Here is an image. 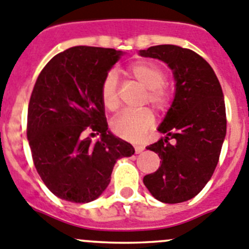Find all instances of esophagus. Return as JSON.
I'll return each mask as SVG.
<instances>
[{"label": "esophagus", "mask_w": 249, "mask_h": 249, "mask_svg": "<svg viewBox=\"0 0 249 249\" xmlns=\"http://www.w3.org/2000/svg\"><path fill=\"white\" fill-rule=\"evenodd\" d=\"M143 150H145V147H143V146H140V145H136V146H135V152H136V153L142 152Z\"/></svg>", "instance_id": "34e87169"}]
</instances>
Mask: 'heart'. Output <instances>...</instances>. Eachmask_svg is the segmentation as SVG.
<instances>
[{"instance_id":"obj_1","label":"heart","mask_w":249,"mask_h":249,"mask_svg":"<svg viewBox=\"0 0 249 249\" xmlns=\"http://www.w3.org/2000/svg\"><path fill=\"white\" fill-rule=\"evenodd\" d=\"M129 73L140 85L147 88L146 102L159 109H164L171 102V92L164 86L166 72L153 62H139L129 69ZM101 99L109 111L117 110L120 104L118 77L115 72H109L101 87ZM155 123V115L150 109L139 111H123L111 122V130L117 136L129 141H139Z\"/></svg>"}]
</instances>
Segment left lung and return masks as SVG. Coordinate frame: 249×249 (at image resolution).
Returning a JSON list of instances; mask_svg holds the SVG:
<instances>
[{
	"instance_id": "8db88e82",
	"label": "left lung",
	"mask_w": 249,
	"mask_h": 249,
	"mask_svg": "<svg viewBox=\"0 0 249 249\" xmlns=\"http://www.w3.org/2000/svg\"><path fill=\"white\" fill-rule=\"evenodd\" d=\"M140 55L166 62L176 80L173 103L159 126L167 136L147 146L161 167L143 184L162 203H183L201 192L219 162L226 136L224 93L210 65L193 50L167 44Z\"/></svg>"
}]
</instances>
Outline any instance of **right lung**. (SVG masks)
<instances>
[{
    "instance_id": "1",
    "label": "right lung",
    "mask_w": 249,
    "mask_h": 249,
    "mask_svg": "<svg viewBox=\"0 0 249 249\" xmlns=\"http://www.w3.org/2000/svg\"><path fill=\"white\" fill-rule=\"evenodd\" d=\"M123 51L73 46L39 73L28 107L27 138L34 166L57 198L89 203L106 190L115 162L135 150L108 131L101 87ZM87 129L101 138L83 139Z\"/></svg>"
}]
</instances>
